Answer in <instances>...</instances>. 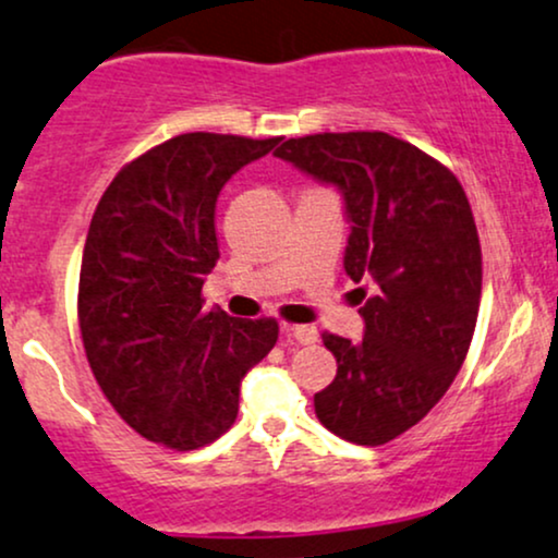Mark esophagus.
<instances>
[{"label":"esophagus","instance_id":"obj_1","mask_svg":"<svg viewBox=\"0 0 558 558\" xmlns=\"http://www.w3.org/2000/svg\"><path fill=\"white\" fill-rule=\"evenodd\" d=\"M290 337H294L298 344H316L318 342V331L316 326H287L284 329Z\"/></svg>","mask_w":558,"mask_h":558}]
</instances>
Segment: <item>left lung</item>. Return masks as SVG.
<instances>
[{"instance_id":"left-lung-1","label":"left lung","mask_w":558,"mask_h":558,"mask_svg":"<svg viewBox=\"0 0 558 558\" xmlns=\"http://www.w3.org/2000/svg\"><path fill=\"white\" fill-rule=\"evenodd\" d=\"M274 156L342 195L363 339L326 333L337 376L313 404L331 434L378 447L428 415L473 342L483 266L468 195L444 163L386 133L290 137Z\"/></svg>"}]
</instances>
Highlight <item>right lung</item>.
I'll return each mask as SVG.
<instances>
[{
  "mask_svg": "<svg viewBox=\"0 0 558 558\" xmlns=\"http://www.w3.org/2000/svg\"><path fill=\"white\" fill-rule=\"evenodd\" d=\"M281 137L177 135L130 161L85 238L77 318L111 408L169 449H198L234 423L247 371L277 344V320L232 318L201 300L219 258L216 198Z\"/></svg>",
  "mask_w": 558,
  "mask_h": 558,
  "instance_id": "right-lung-1",
  "label": "right lung"
}]
</instances>
